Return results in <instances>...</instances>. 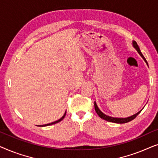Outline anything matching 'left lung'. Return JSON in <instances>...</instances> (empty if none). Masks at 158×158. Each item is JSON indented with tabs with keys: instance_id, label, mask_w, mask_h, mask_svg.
<instances>
[{
	"instance_id": "1",
	"label": "left lung",
	"mask_w": 158,
	"mask_h": 158,
	"mask_svg": "<svg viewBox=\"0 0 158 158\" xmlns=\"http://www.w3.org/2000/svg\"><path fill=\"white\" fill-rule=\"evenodd\" d=\"M132 46L135 47V49L137 51V52L139 54V55L141 56V57H142V59L144 60V62H146V64H148V62H147L146 59H145V58H144L143 55H142V54L141 51H140V49H139V46H138V44H137V42H136L135 41H134V40L132 41ZM94 106H95V110H96L97 114H98V115L100 116L101 118H103V119L107 121V122L116 123V124H124V123H127V122H130V121L133 120L134 118H135L136 117H137V116L138 115V114H139L140 112L142 111V110L143 109H142V110H140L139 112H137V114H134V115L131 116H129V117H127V118H117V117H112V116H108V115H106V114H103V112L101 111L100 109H99V108L98 107V106H97V104H96V101H95V102H94Z\"/></svg>"
}]
</instances>
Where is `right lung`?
<instances>
[{
  "label": "right lung",
  "mask_w": 158,
  "mask_h": 158,
  "mask_svg": "<svg viewBox=\"0 0 158 158\" xmlns=\"http://www.w3.org/2000/svg\"><path fill=\"white\" fill-rule=\"evenodd\" d=\"M65 115H66V111H65V113L64 114V115L62 116V117L60 118V119H58V120H57V121H55V122H54L49 123V124H43V125H39V127H46V126H49V125H52V124H57V123L60 122H61V121H62V119H63V118H64V116H65Z\"/></svg>",
  "instance_id": "1"
}]
</instances>
